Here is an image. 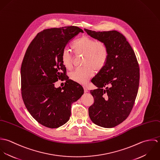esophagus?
<instances>
[{"label": "esophagus", "mask_w": 160, "mask_h": 160, "mask_svg": "<svg viewBox=\"0 0 160 160\" xmlns=\"http://www.w3.org/2000/svg\"><path fill=\"white\" fill-rule=\"evenodd\" d=\"M83 88H84V92H88V88L86 86H83Z\"/></svg>", "instance_id": "1"}]
</instances>
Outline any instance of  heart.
<instances>
[{
	"label": "heart",
	"mask_w": 160,
	"mask_h": 160,
	"mask_svg": "<svg viewBox=\"0 0 160 160\" xmlns=\"http://www.w3.org/2000/svg\"><path fill=\"white\" fill-rule=\"evenodd\" d=\"M71 47L76 54L83 55L82 65L84 66L72 71L70 78L75 82L84 84L93 76L94 69L100 71L105 67L109 54L108 47L102 41L84 36L77 39ZM62 62L66 68H72V56L66 48L62 52Z\"/></svg>",
	"instance_id": "heart-1"
}]
</instances>
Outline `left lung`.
Here are the masks:
<instances>
[{
    "mask_svg": "<svg viewBox=\"0 0 160 160\" xmlns=\"http://www.w3.org/2000/svg\"><path fill=\"white\" fill-rule=\"evenodd\" d=\"M84 30L92 38L105 42L109 52L105 67L92 79L98 89L90 92L94 103L89 108V115L94 124L113 128L123 122L133 108L140 79L137 58L118 31Z\"/></svg>",
    "mask_w": 160,
    "mask_h": 160,
    "instance_id": "obj_1",
    "label": "left lung"
}]
</instances>
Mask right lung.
Wrapping results in <instances>:
<instances>
[{"mask_svg":"<svg viewBox=\"0 0 160 160\" xmlns=\"http://www.w3.org/2000/svg\"><path fill=\"white\" fill-rule=\"evenodd\" d=\"M79 32L84 31L74 26L44 29L24 55L21 67L23 102L31 115L47 128L65 124L71 116V103L84 93L79 84L69 79L62 62L65 46ZM63 77L65 86L55 88L54 83Z\"/></svg>","mask_w":160,"mask_h":160,"instance_id":"1","label":"right lung"}]
</instances>
